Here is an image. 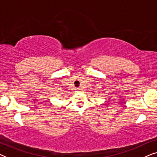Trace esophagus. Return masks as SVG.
Listing matches in <instances>:
<instances>
[{
    "label": "esophagus",
    "mask_w": 157,
    "mask_h": 157,
    "mask_svg": "<svg viewBox=\"0 0 157 157\" xmlns=\"http://www.w3.org/2000/svg\"><path fill=\"white\" fill-rule=\"evenodd\" d=\"M76 91H80V89H79V88H77V89H76Z\"/></svg>",
    "instance_id": "obj_1"
}]
</instances>
